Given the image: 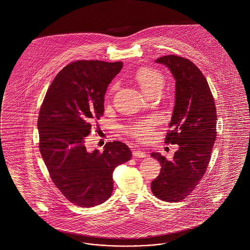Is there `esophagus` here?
I'll list each match as a JSON object with an SVG mask.
<instances>
[{"instance_id": "34e87169", "label": "esophagus", "mask_w": 250, "mask_h": 250, "mask_svg": "<svg viewBox=\"0 0 250 250\" xmlns=\"http://www.w3.org/2000/svg\"><path fill=\"white\" fill-rule=\"evenodd\" d=\"M133 156L135 157V158H146L147 157V155H146V152H144V151H141V150H136V151H134L133 152Z\"/></svg>"}]
</instances>
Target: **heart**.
Segmentation results:
<instances>
[{
	"label": "heart",
	"mask_w": 250,
	"mask_h": 250,
	"mask_svg": "<svg viewBox=\"0 0 250 250\" xmlns=\"http://www.w3.org/2000/svg\"><path fill=\"white\" fill-rule=\"evenodd\" d=\"M136 80L144 93L159 89L163 85V76L159 70L144 68L139 69L136 74ZM158 116H151L147 119L135 123L129 128V133L139 140H147L154 134L155 126L159 122Z\"/></svg>",
	"instance_id": "b5f03b06"
}]
</instances>
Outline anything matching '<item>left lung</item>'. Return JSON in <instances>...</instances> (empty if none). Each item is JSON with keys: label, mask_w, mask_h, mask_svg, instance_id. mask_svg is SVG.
I'll list each match as a JSON object with an SVG mask.
<instances>
[{"label": "left lung", "mask_w": 250, "mask_h": 250, "mask_svg": "<svg viewBox=\"0 0 250 250\" xmlns=\"http://www.w3.org/2000/svg\"><path fill=\"white\" fill-rule=\"evenodd\" d=\"M156 63L169 68L176 81L175 106L165 142L180 148L172 160L159 153L151 154L161 165L151 189L159 200L177 203L205 175L216 140L217 112L208 83L194 63L177 55L159 57Z\"/></svg>", "instance_id": "left-lung-1"}]
</instances>
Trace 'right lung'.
<instances>
[{"instance_id": "1", "label": "right lung", "mask_w": 250, "mask_h": 250, "mask_svg": "<svg viewBox=\"0 0 250 250\" xmlns=\"http://www.w3.org/2000/svg\"><path fill=\"white\" fill-rule=\"evenodd\" d=\"M122 62L80 60L53 79L39 112V148L50 178L68 201L80 207L106 202L114 190L116 166L132 158L130 148L113 141L88 152L91 122L104 113V95Z\"/></svg>"}]
</instances>
